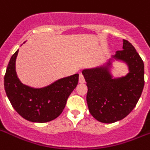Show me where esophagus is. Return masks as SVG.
<instances>
[{"label":"esophagus","mask_w":150,"mask_h":150,"mask_svg":"<svg viewBox=\"0 0 150 150\" xmlns=\"http://www.w3.org/2000/svg\"><path fill=\"white\" fill-rule=\"evenodd\" d=\"M79 82L81 83H85V79H84V76L82 74H80V77H79Z\"/></svg>","instance_id":"1"}]
</instances>
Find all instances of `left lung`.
<instances>
[{"instance_id": "left-lung-1", "label": "left lung", "mask_w": 150, "mask_h": 150, "mask_svg": "<svg viewBox=\"0 0 150 150\" xmlns=\"http://www.w3.org/2000/svg\"><path fill=\"white\" fill-rule=\"evenodd\" d=\"M127 64L129 73L113 78L110 74L113 59ZM88 88L86 102L90 114L104 123L121 120L137 105L144 86V64L132 44L123 40L122 50L116 52L105 65L84 69Z\"/></svg>"}]
</instances>
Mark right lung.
Segmentation results:
<instances>
[{
    "label": "right lung",
    "instance_id": "add662e5",
    "mask_svg": "<svg viewBox=\"0 0 150 150\" xmlns=\"http://www.w3.org/2000/svg\"><path fill=\"white\" fill-rule=\"evenodd\" d=\"M18 50L12 55L4 76V89L13 109L23 118L33 122H47L61 114L67 100L76 88L79 74L61 78L42 88L22 83L16 73Z\"/></svg>",
    "mask_w": 150,
    "mask_h": 150
}]
</instances>
